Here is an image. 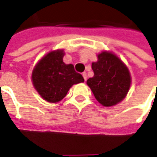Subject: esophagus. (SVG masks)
Wrapping results in <instances>:
<instances>
[{
	"mask_svg": "<svg viewBox=\"0 0 157 157\" xmlns=\"http://www.w3.org/2000/svg\"><path fill=\"white\" fill-rule=\"evenodd\" d=\"M82 76H83L84 81L86 82V81H87V77H88V76H87V73H86V72H84V73H82Z\"/></svg>",
	"mask_w": 157,
	"mask_h": 157,
	"instance_id": "1",
	"label": "esophagus"
}]
</instances>
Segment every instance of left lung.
Masks as SVG:
<instances>
[{"instance_id": "1", "label": "left lung", "mask_w": 157, "mask_h": 157, "mask_svg": "<svg viewBox=\"0 0 157 157\" xmlns=\"http://www.w3.org/2000/svg\"><path fill=\"white\" fill-rule=\"evenodd\" d=\"M94 76L87 84L97 101L104 107L121 102L127 95L131 85L129 70L122 60L110 51H101L97 61L92 62Z\"/></svg>"}]
</instances>
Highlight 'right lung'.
<instances>
[{
	"mask_svg": "<svg viewBox=\"0 0 157 157\" xmlns=\"http://www.w3.org/2000/svg\"><path fill=\"white\" fill-rule=\"evenodd\" d=\"M63 49L48 52L36 63L32 71V83L48 102L62 101L74 84L83 82L82 75L75 71L73 64H65Z\"/></svg>",
	"mask_w": 157,
	"mask_h": 157,
	"instance_id": "1",
	"label": "right lung"
}]
</instances>
